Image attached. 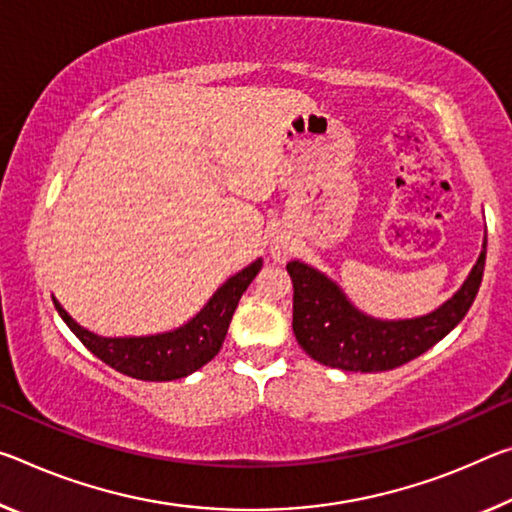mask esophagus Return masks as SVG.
Returning <instances> with one entry per match:
<instances>
[{
	"label": "esophagus",
	"mask_w": 512,
	"mask_h": 512,
	"mask_svg": "<svg viewBox=\"0 0 512 512\" xmlns=\"http://www.w3.org/2000/svg\"><path fill=\"white\" fill-rule=\"evenodd\" d=\"M291 239L289 237H285V234H278V237H273V241H271V255H273V259H287L289 255H291Z\"/></svg>",
	"instance_id": "esophagus-1"
}]
</instances>
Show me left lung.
Segmentation results:
<instances>
[{
    "label": "left lung",
    "instance_id": "obj_1",
    "mask_svg": "<svg viewBox=\"0 0 512 512\" xmlns=\"http://www.w3.org/2000/svg\"><path fill=\"white\" fill-rule=\"evenodd\" d=\"M485 250L462 287L435 312L417 319L383 321L360 312L328 275L303 262L287 264L294 282V335L312 360L344 371H389L419 358L465 319L478 294Z\"/></svg>",
    "mask_w": 512,
    "mask_h": 512
}]
</instances>
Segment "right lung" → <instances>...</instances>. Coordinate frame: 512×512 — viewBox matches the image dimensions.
<instances>
[{"label":"right lung","instance_id":"obj_1","mask_svg":"<svg viewBox=\"0 0 512 512\" xmlns=\"http://www.w3.org/2000/svg\"><path fill=\"white\" fill-rule=\"evenodd\" d=\"M259 269H262V259H255L246 269L232 275L223 287H218L209 303L189 323L148 337H100L81 328L54 296L52 300L66 326L95 358L129 378L164 383V380H177L198 371L221 351L232 314Z\"/></svg>","mask_w":512,"mask_h":512}]
</instances>
